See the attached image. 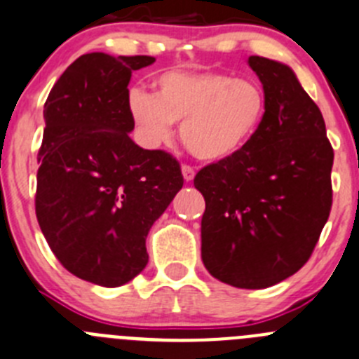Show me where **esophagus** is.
I'll use <instances>...</instances> for the list:
<instances>
[{
	"mask_svg": "<svg viewBox=\"0 0 359 359\" xmlns=\"http://www.w3.org/2000/svg\"><path fill=\"white\" fill-rule=\"evenodd\" d=\"M182 174H183V177H185V182L189 183V182H192L194 176H196V170H194V167H190V165H182Z\"/></svg>",
	"mask_w": 359,
	"mask_h": 359,
	"instance_id": "esophagus-1",
	"label": "esophagus"
}]
</instances>
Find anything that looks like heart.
Returning <instances> with one entry per match:
<instances>
[{
  "instance_id": "b5f03b06",
  "label": "heart",
  "mask_w": 359,
  "mask_h": 359,
  "mask_svg": "<svg viewBox=\"0 0 359 359\" xmlns=\"http://www.w3.org/2000/svg\"><path fill=\"white\" fill-rule=\"evenodd\" d=\"M266 95L252 79L217 72H165L153 81V97L130 88L126 109L142 146L156 149L180 125L183 144L203 162H224L243 151L261 128Z\"/></svg>"
}]
</instances>
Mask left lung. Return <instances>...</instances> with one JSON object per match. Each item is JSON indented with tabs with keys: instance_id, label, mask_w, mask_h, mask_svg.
I'll use <instances>...</instances> for the list:
<instances>
[{
	"instance_id": "8db88e82",
	"label": "left lung",
	"mask_w": 359,
	"mask_h": 359,
	"mask_svg": "<svg viewBox=\"0 0 359 359\" xmlns=\"http://www.w3.org/2000/svg\"><path fill=\"white\" fill-rule=\"evenodd\" d=\"M266 95L250 144L197 172L204 196L201 257L224 284L264 289L312 255L331 210L333 148L316 102L291 67L248 57Z\"/></svg>"
}]
</instances>
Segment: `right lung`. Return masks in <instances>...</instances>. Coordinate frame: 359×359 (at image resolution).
Segmentation results:
<instances>
[{"label": "right lung", "mask_w": 359, "mask_h": 359, "mask_svg": "<svg viewBox=\"0 0 359 359\" xmlns=\"http://www.w3.org/2000/svg\"><path fill=\"white\" fill-rule=\"evenodd\" d=\"M151 56L83 54L43 105L36 218L57 261L79 278L119 287L148 264L146 238L183 187L176 158L142 149L126 95Z\"/></svg>", "instance_id": "right-lung-1"}]
</instances>
